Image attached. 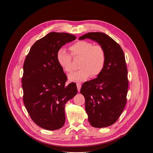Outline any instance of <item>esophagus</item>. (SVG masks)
Listing matches in <instances>:
<instances>
[{"mask_svg":"<svg viewBox=\"0 0 153 153\" xmlns=\"http://www.w3.org/2000/svg\"><path fill=\"white\" fill-rule=\"evenodd\" d=\"M76 85H77V88L78 91H80V88H81V83L78 82V83H76Z\"/></svg>","mask_w":153,"mask_h":153,"instance_id":"1","label":"esophagus"}]
</instances>
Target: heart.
Returning a JSON list of instances; mask_svg holds the SVG:
<instances>
[{
	"mask_svg": "<svg viewBox=\"0 0 153 153\" xmlns=\"http://www.w3.org/2000/svg\"><path fill=\"white\" fill-rule=\"evenodd\" d=\"M71 55L63 48L59 49L56 53V60L59 66L67 73H70L71 56L80 57L79 70L70 74L68 79L71 81L82 82L90 77H97L103 70L106 60L105 49L100 45L86 40L76 42L69 47Z\"/></svg>",
	"mask_w": 153,
	"mask_h": 153,
	"instance_id": "b5f03b06",
	"label": "heart"
}]
</instances>
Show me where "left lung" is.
Wrapping results in <instances>:
<instances>
[{
	"instance_id": "obj_1",
	"label": "left lung",
	"mask_w": 153,
	"mask_h": 153,
	"mask_svg": "<svg viewBox=\"0 0 153 153\" xmlns=\"http://www.w3.org/2000/svg\"><path fill=\"white\" fill-rule=\"evenodd\" d=\"M90 39L105 50V66L97 78L83 83L80 90L85 99L88 122L95 128L114 124L126 103L128 89V70L124 53L118 43L107 34L88 33L79 40Z\"/></svg>"
}]
</instances>
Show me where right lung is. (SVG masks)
I'll use <instances>...</instances> for the list:
<instances>
[{
    "label": "right lung",
    "instance_id": "obj_1",
    "mask_svg": "<svg viewBox=\"0 0 153 153\" xmlns=\"http://www.w3.org/2000/svg\"><path fill=\"white\" fill-rule=\"evenodd\" d=\"M76 39L68 33H50L34 43L25 58L22 79L24 105L33 122L43 129L63 126L65 105L77 93L74 82L65 85L67 76L56 60L57 51Z\"/></svg>",
    "mask_w": 153,
    "mask_h": 153
}]
</instances>
